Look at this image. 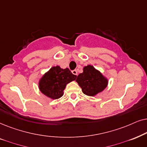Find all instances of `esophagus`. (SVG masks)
I'll list each match as a JSON object with an SVG mask.
<instances>
[{
	"label": "esophagus",
	"mask_w": 147,
	"mask_h": 147,
	"mask_svg": "<svg viewBox=\"0 0 147 147\" xmlns=\"http://www.w3.org/2000/svg\"><path fill=\"white\" fill-rule=\"evenodd\" d=\"M72 73L75 75H78V72L77 70H72Z\"/></svg>",
	"instance_id": "obj_1"
}]
</instances>
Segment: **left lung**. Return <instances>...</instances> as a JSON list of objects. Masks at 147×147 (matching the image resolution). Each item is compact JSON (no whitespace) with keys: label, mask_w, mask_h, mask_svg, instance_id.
Here are the masks:
<instances>
[{"label":"left lung","mask_w":147,"mask_h":147,"mask_svg":"<svg viewBox=\"0 0 147 147\" xmlns=\"http://www.w3.org/2000/svg\"><path fill=\"white\" fill-rule=\"evenodd\" d=\"M76 81L81 87L83 93L91 97L103 91L108 84L107 78L91 65L83 68V72L77 76Z\"/></svg>","instance_id":"8db88e82"}]
</instances>
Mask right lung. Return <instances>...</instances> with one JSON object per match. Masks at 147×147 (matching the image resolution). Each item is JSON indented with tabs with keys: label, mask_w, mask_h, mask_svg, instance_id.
Returning <instances> with one entry per match:
<instances>
[{
	"label": "right lung",
	"mask_w": 147,
	"mask_h": 147,
	"mask_svg": "<svg viewBox=\"0 0 147 147\" xmlns=\"http://www.w3.org/2000/svg\"><path fill=\"white\" fill-rule=\"evenodd\" d=\"M76 78L77 75H73L68 68L63 69L59 66H53L39 81V89L49 98L59 99L63 95L66 85Z\"/></svg>",
	"instance_id": "obj_1"
}]
</instances>
